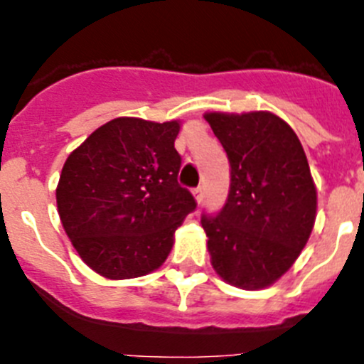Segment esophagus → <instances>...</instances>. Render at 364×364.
<instances>
[{
    "mask_svg": "<svg viewBox=\"0 0 364 364\" xmlns=\"http://www.w3.org/2000/svg\"><path fill=\"white\" fill-rule=\"evenodd\" d=\"M193 195H195V198H197V202L200 204L202 200H204V188L202 186H198V188L193 189Z\"/></svg>",
    "mask_w": 364,
    "mask_h": 364,
    "instance_id": "34e87169",
    "label": "esophagus"
}]
</instances>
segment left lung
I'll list each match as a JSON object with an SVG mask.
<instances>
[{
    "label": "left lung",
    "mask_w": 364,
    "mask_h": 364,
    "mask_svg": "<svg viewBox=\"0 0 364 364\" xmlns=\"http://www.w3.org/2000/svg\"><path fill=\"white\" fill-rule=\"evenodd\" d=\"M230 160V193L202 213L215 272L244 290L273 284L291 268L315 222L317 193L290 125L272 112L205 114Z\"/></svg>",
    "instance_id": "1"
}]
</instances>
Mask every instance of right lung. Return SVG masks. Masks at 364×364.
Listing matches in <instances>:
<instances>
[{
	"label": "right lung",
	"mask_w": 364,
	"mask_h": 364,
	"mask_svg": "<svg viewBox=\"0 0 364 364\" xmlns=\"http://www.w3.org/2000/svg\"><path fill=\"white\" fill-rule=\"evenodd\" d=\"M178 122L114 118L69 154L56 189L63 230L82 260L107 279L159 268L173 235L197 210L178 184Z\"/></svg>",
	"instance_id": "add662e5"
}]
</instances>
